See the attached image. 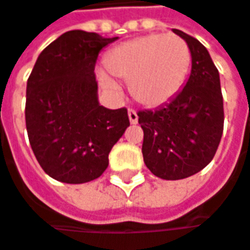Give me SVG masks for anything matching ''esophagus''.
Instances as JSON below:
<instances>
[{"label": "esophagus", "mask_w": 250, "mask_h": 250, "mask_svg": "<svg viewBox=\"0 0 250 250\" xmlns=\"http://www.w3.org/2000/svg\"><path fill=\"white\" fill-rule=\"evenodd\" d=\"M128 119H130V123L131 125H136L139 122V116H137V111L134 109H128Z\"/></svg>", "instance_id": "34e87169"}]
</instances>
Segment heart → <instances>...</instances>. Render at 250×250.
Instances as JSON below:
<instances>
[{"instance_id":"heart-1","label":"heart","mask_w":250,"mask_h":250,"mask_svg":"<svg viewBox=\"0 0 250 250\" xmlns=\"http://www.w3.org/2000/svg\"><path fill=\"white\" fill-rule=\"evenodd\" d=\"M191 65L188 43L175 34H150L114 48L106 58L111 76L130 82V92L147 106L168 102L181 89ZM102 83L117 92L119 84L102 75Z\"/></svg>"}]
</instances>
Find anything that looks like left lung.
Segmentation results:
<instances>
[{
  "label": "left lung",
  "mask_w": 250,
  "mask_h": 250,
  "mask_svg": "<svg viewBox=\"0 0 250 250\" xmlns=\"http://www.w3.org/2000/svg\"><path fill=\"white\" fill-rule=\"evenodd\" d=\"M188 43L191 75L184 89L154 110H140L147 168L163 180H183L205 168L224 131V99L219 72L198 39L174 29Z\"/></svg>",
  "instance_id": "obj_1"
}]
</instances>
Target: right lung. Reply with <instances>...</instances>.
I'll return each instance as SVG.
<instances>
[{
	"label": "right lung",
	"instance_id": "right-lung-1",
	"mask_svg": "<svg viewBox=\"0 0 250 250\" xmlns=\"http://www.w3.org/2000/svg\"><path fill=\"white\" fill-rule=\"evenodd\" d=\"M116 39L79 29L65 32L41 52L28 78L29 144L42 169L61 183L99 178L130 125L125 107L110 110L97 100L96 61Z\"/></svg>",
	"mask_w": 250,
	"mask_h": 250
}]
</instances>
